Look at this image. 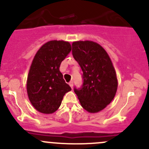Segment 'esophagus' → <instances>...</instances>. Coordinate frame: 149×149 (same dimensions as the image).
Returning a JSON list of instances; mask_svg holds the SVG:
<instances>
[{
	"label": "esophagus",
	"instance_id": "34e87169",
	"mask_svg": "<svg viewBox=\"0 0 149 149\" xmlns=\"http://www.w3.org/2000/svg\"><path fill=\"white\" fill-rule=\"evenodd\" d=\"M69 85H70V86L71 87V88H73V81H71L70 82H69Z\"/></svg>",
	"mask_w": 149,
	"mask_h": 149
}]
</instances>
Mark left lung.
I'll return each instance as SVG.
<instances>
[{"instance_id":"8db88e82","label":"left lung","mask_w":149,"mask_h":149,"mask_svg":"<svg viewBox=\"0 0 149 149\" xmlns=\"http://www.w3.org/2000/svg\"><path fill=\"white\" fill-rule=\"evenodd\" d=\"M72 55L83 71V84L74 87L81 104L88 112L102 110L115 97L118 88L116 73L109 55L92 41L72 44Z\"/></svg>"}]
</instances>
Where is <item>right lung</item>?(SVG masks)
Wrapping results in <instances>:
<instances>
[{"label":"right lung","instance_id":"obj_1","mask_svg":"<svg viewBox=\"0 0 149 149\" xmlns=\"http://www.w3.org/2000/svg\"><path fill=\"white\" fill-rule=\"evenodd\" d=\"M71 51L68 42H47L37 51L27 77V94L31 104L39 112L51 114L61 106L65 93L71 88L60 71L61 62Z\"/></svg>","mask_w":149,"mask_h":149}]
</instances>
